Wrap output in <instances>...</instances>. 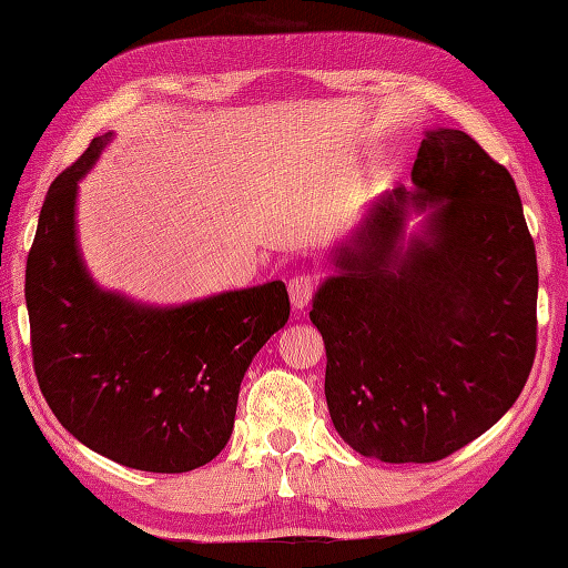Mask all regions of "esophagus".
Masks as SVG:
<instances>
[{"label": "esophagus", "mask_w": 568, "mask_h": 568, "mask_svg": "<svg viewBox=\"0 0 568 568\" xmlns=\"http://www.w3.org/2000/svg\"><path fill=\"white\" fill-rule=\"evenodd\" d=\"M314 288H316L314 274H296L288 280V298H292L294 311H301L308 306L311 296H314Z\"/></svg>", "instance_id": "esophagus-1"}]
</instances>
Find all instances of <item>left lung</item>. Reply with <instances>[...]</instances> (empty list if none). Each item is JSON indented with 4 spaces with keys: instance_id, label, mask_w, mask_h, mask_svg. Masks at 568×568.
Listing matches in <instances>:
<instances>
[{
    "instance_id": "8db88e82",
    "label": "left lung",
    "mask_w": 568,
    "mask_h": 568,
    "mask_svg": "<svg viewBox=\"0 0 568 568\" xmlns=\"http://www.w3.org/2000/svg\"><path fill=\"white\" fill-rule=\"evenodd\" d=\"M326 262L308 318L353 450L434 463L513 407L537 351V254L513 176L476 139L426 130L412 191L377 195Z\"/></svg>"
}]
</instances>
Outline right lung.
Returning a JSON list of instances; mask_svg holds the SVG:
<instances>
[{
  "label": "right lung",
  "instance_id": "obj_1",
  "mask_svg": "<svg viewBox=\"0 0 568 568\" xmlns=\"http://www.w3.org/2000/svg\"><path fill=\"white\" fill-rule=\"evenodd\" d=\"M114 132L58 176L27 260L39 387L80 444L120 466L186 473L230 442L242 377L288 321L282 282L144 304L95 282L78 240V183Z\"/></svg>",
  "mask_w": 568,
  "mask_h": 568
}]
</instances>
